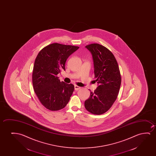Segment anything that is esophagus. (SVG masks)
<instances>
[{
	"mask_svg": "<svg viewBox=\"0 0 156 156\" xmlns=\"http://www.w3.org/2000/svg\"><path fill=\"white\" fill-rule=\"evenodd\" d=\"M79 89H80V87L79 86H78L77 85H75V90H78Z\"/></svg>",
	"mask_w": 156,
	"mask_h": 156,
	"instance_id": "obj_1",
	"label": "esophagus"
}]
</instances>
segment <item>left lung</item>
Returning <instances> with one entry per match:
<instances>
[{
	"label": "left lung",
	"instance_id": "left-lung-1",
	"mask_svg": "<svg viewBox=\"0 0 156 156\" xmlns=\"http://www.w3.org/2000/svg\"><path fill=\"white\" fill-rule=\"evenodd\" d=\"M91 53L94 72L98 86L85 101L86 109L94 115H101L109 110L117 98L121 76L117 60L109 49L98 44L86 46Z\"/></svg>",
	"mask_w": 156,
	"mask_h": 156
}]
</instances>
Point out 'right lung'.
<instances>
[{
  "label": "right lung",
  "instance_id": "obj_1",
  "mask_svg": "<svg viewBox=\"0 0 156 156\" xmlns=\"http://www.w3.org/2000/svg\"><path fill=\"white\" fill-rule=\"evenodd\" d=\"M79 48L54 43L41 49L37 56L32 73L33 87L41 103L49 110L63 109L70 100L74 86L61 82L57 75L65 70L66 60Z\"/></svg>",
  "mask_w": 156,
  "mask_h": 156
}]
</instances>
